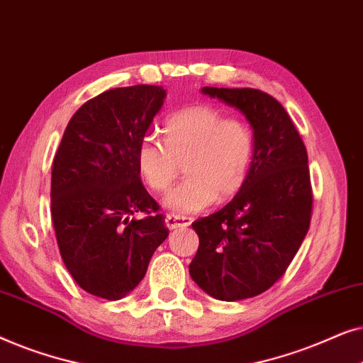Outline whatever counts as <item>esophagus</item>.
<instances>
[{
  "mask_svg": "<svg viewBox=\"0 0 363 363\" xmlns=\"http://www.w3.org/2000/svg\"><path fill=\"white\" fill-rule=\"evenodd\" d=\"M191 218L180 216V215H167L165 225L168 230H177V228H186L191 225Z\"/></svg>",
  "mask_w": 363,
  "mask_h": 363,
  "instance_id": "obj_1",
  "label": "esophagus"
}]
</instances>
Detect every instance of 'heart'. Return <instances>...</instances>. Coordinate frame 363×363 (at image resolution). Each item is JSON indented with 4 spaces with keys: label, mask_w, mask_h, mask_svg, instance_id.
I'll use <instances>...</instances> for the list:
<instances>
[{
    "label": "heart",
    "mask_w": 363,
    "mask_h": 363,
    "mask_svg": "<svg viewBox=\"0 0 363 363\" xmlns=\"http://www.w3.org/2000/svg\"><path fill=\"white\" fill-rule=\"evenodd\" d=\"M162 135L163 143L153 137L140 142L137 168L150 190L167 191L183 163L186 180L163 198L168 210L198 213L245 185L255 157V135L246 122L200 104L172 113Z\"/></svg>",
    "instance_id": "b5f03b06"
}]
</instances>
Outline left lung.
I'll return each instance as SVG.
<instances>
[{
    "label": "left lung",
    "mask_w": 363,
    "mask_h": 363,
    "mask_svg": "<svg viewBox=\"0 0 363 363\" xmlns=\"http://www.w3.org/2000/svg\"><path fill=\"white\" fill-rule=\"evenodd\" d=\"M201 92L246 117L255 157L236 196L191 225L200 246L190 276L215 299H250L284 274L309 231L307 152L284 107L269 94L250 87H203Z\"/></svg>",
    "instance_id": "1"
}]
</instances>
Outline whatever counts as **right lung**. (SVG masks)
Wrapping results in <instances>:
<instances>
[{
	"label": "right lung",
	"mask_w": 363,
	"mask_h": 363,
	"mask_svg": "<svg viewBox=\"0 0 363 363\" xmlns=\"http://www.w3.org/2000/svg\"><path fill=\"white\" fill-rule=\"evenodd\" d=\"M165 97L162 86L147 84L99 94L74 113L54 157L51 215L59 252L74 281L102 299L135 289L168 236L137 168V148ZM135 212L149 216L137 220Z\"/></svg>",
	"instance_id": "1"
}]
</instances>
